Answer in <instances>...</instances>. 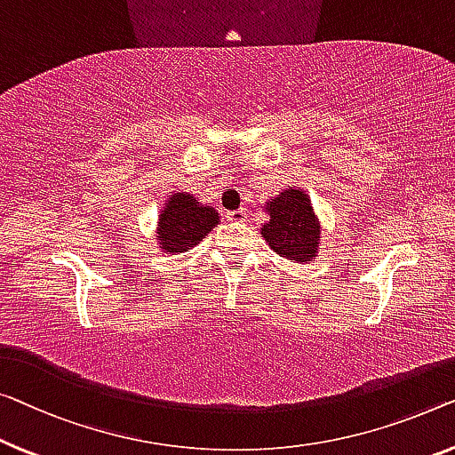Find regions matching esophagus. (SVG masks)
<instances>
[{"label":"esophagus","instance_id":"esophagus-1","mask_svg":"<svg viewBox=\"0 0 455 455\" xmlns=\"http://www.w3.org/2000/svg\"><path fill=\"white\" fill-rule=\"evenodd\" d=\"M227 219H228L230 222H245V220H247V212H245V208L230 210V212H227Z\"/></svg>","mask_w":455,"mask_h":455}]
</instances>
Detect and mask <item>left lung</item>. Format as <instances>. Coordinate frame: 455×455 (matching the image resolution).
Masks as SVG:
<instances>
[{
  "mask_svg": "<svg viewBox=\"0 0 455 455\" xmlns=\"http://www.w3.org/2000/svg\"><path fill=\"white\" fill-rule=\"evenodd\" d=\"M263 210L269 220L261 225V236L275 255L292 263H310L321 249V220L310 196L302 188L288 186L267 200Z\"/></svg>",
  "mask_w": 455,
  "mask_h": 455,
  "instance_id": "8db88e82",
  "label": "left lung"
}]
</instances>
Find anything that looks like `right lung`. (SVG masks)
<instances>
[{
    "label": "right lung",
    "instance_id": "add662e5",
    "mask_svg": "<svg viewBox=\"0 0 455 455\" xmlns=\"http://www.w3.org/2000/svg\"><path fill=\"white\" fill-rule=\"evenodd\" d=\"M220 222L216 208L202 204L194 194L172 192L159 210L157 247L163 255H180L200 245L202 239Z\"/></svg>",
    "mask_w": 455,
    "mask_h": 455
}]
</instances>
